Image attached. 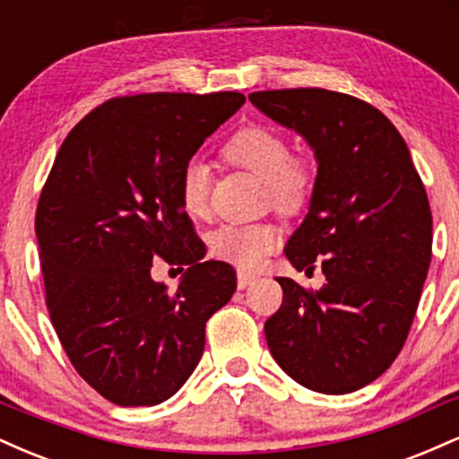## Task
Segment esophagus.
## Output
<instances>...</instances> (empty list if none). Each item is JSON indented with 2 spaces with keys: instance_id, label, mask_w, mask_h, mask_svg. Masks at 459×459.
Segmentation results:
<instances>
[{
  "instance_id": "esophagus-1",
  "label": "esophagus",
  "mask_w": 459,
  "mask_h": 459,
  "mask_svg": "<svg viewBox=\"0 0 459 459\" xmlns=\"http://www.w3.org/2000/svg\"><path fill=\"white\" fill-rule=\"evenodd\" d=\"M255 281H256V273H247V272L237 273V287H239V289L250 287V284Z\"/></svg>"
}]
</instances>
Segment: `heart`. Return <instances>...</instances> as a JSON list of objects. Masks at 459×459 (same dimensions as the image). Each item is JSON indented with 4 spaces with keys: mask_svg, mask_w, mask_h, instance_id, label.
I'll use <instances>...</instances> for the list:
<instances>
[{
    "mask_svg": "<svg viewBox=\"0 0 459 459\" xmlns=\"http://www.w3.org/2000/svg\"><path fill=\"white\" fill-rule=\"evenodd\" d=\"M224 160L244 168L265 183L267 203L282 213H298L310 203L317 183L313 161L291 155V144L278 129L247 125L235 131L222 146ZM212 172L204 161H186L178 175V200L192 218L209 212ZM282 244V229L273 222H226L209 235V250L215 259L239 270H259L267 256Z\"/></svg>",
    "mask_w": 459,
    "mask_h": 459,
    "instance_id": "b5f03b06",
    "label": "heart"
}]
</instances>
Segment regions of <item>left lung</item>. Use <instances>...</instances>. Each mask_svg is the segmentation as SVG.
Returning a JSON list of instances; mask_svg holds the SVG:
<instances>
[{
	"label": "left lung",
	"mask_w": 459,
	"mask_h": 459,
	"mask_svg": "<svg viewBox=\"0 0 459 459\" xmlns=\"http://www.w3.org/2000/svg\"><path fill=\"white\" fill-rule=\"evenodd\" d=\"M250 101L296 129L317 155L310 212L284 255L321 267L319 291L276 278L265 321L272 356L310 391L345 394L382 376L408 339L431 261V209L408 144L380 109L324 88H282Z\"/></svg>",
	"instance_id": "1"
}]
</instances>
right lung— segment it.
I'll list each match as a JSON object with an SVG mask.
<instances>
[{"mask_svg": "<svg viewBox=\"0 0 459 459\" xmlns=\"http://www.w3.org/2000/svg\"><path fill=\"white\" fill-rule=\"evenodd\" d=\"M241 92L114 97L71 129L36 207L45 299L68 360L116 405H157L196 368L204 325L237 289L204 261L178 200L186 161L241 108ZM184 282L168 294L150 270Z\"/></svg>", "mask_w": 459, "mask_h": 459, "instance_id": "obj_1", "label": "right lung"}]
</instances>
